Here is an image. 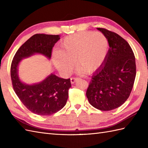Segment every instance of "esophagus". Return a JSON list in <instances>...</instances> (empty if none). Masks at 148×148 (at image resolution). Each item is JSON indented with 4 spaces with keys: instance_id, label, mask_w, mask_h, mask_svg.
I'll return each instance as SVG.
<instances>
[{
    "instance_id": "esophagus-1",
    "label": "esophagus",
    "mask_w": 148,
    "mask_h": 148,
    "mask_svg": "<svg viewBox=\"0 0 148 148\" xmlns=\"http://www.w3.org/2000/svg\"><path fill=\"white\" fill-rule=\"evenodd\" d=\"M78 79H79V78H78V77H71V82L72 84H74Z\"/></svg>"
}]
</instances>
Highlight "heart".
<instances>
[{"mask_svg":"<svg viewBox=\"0 0 148 148\" xmlns=\"http://www.w3.org/2000/svg\"><path fill=\"white\" fill-rule=\"evenodd\" d=\"M109 51V42L100 32H82L72 34L60 42V50H54L53 64L61 73L67 74L74 68L75 61L86 74L96 71L105 60Z\"/></svg>","mask_w":148,"mask_h":148,"instance_id":"1","label":"heart"}]
</instances>
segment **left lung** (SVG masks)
Listing matches in <instances>:
<instances>
[{
	"mask_svg": "<svg viewBox=\"0 0 148 148\" xmlns=\"http://www.w3.org/2000/svg\"><path fill=\"white\" fill-rule=\"evenodd\" d=\"M108 40L109 49L102 66L92 76L86 91L90 103L101 111L119 108L129 97L136 76L130 46L115 32L97 28Z\"/></svg>",
	"mask_w": 148,
	"mask_h": 148,
	"instance_id": "1",
	"label": "left lung"
}]
</instances>
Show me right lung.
<instances>
[{
  "mask_svg": "<svg viewBox=\"0 0 148 148\" xmlns=\"http://www.w3.org/2000/svg\"><path fill=\"white\" fill-rule=\"evenodd\" d=\"M60 39L59 35L35 34L18 49L12 59V87L23 105L36 114L49 116L64 108L68 99L69 89L71 87L70 79H63L51 74L41 82L27 84L19 77L18 65L23 58L37 53L50 59L53 46Z\"/></svg>",
  "mask_w": 148,
  "mask_h": 148,
  "instance_id": "1",
  "label": "right lung"
}]
</instances>
